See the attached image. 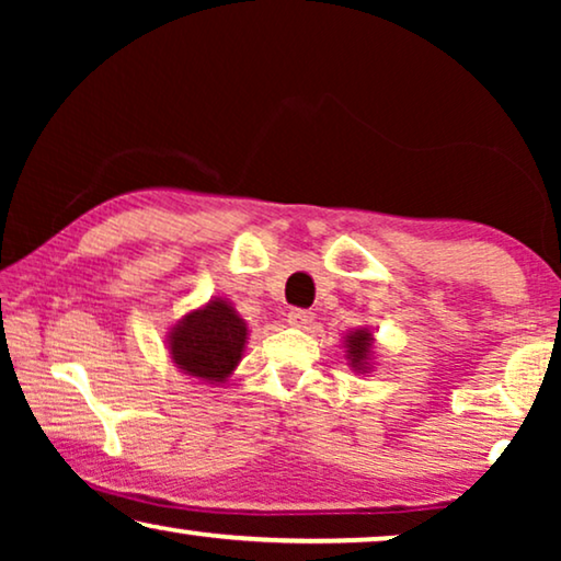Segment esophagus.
<instances>
[{"mask_svg":"<svg viewBox=\"0 0 561 561\" xmlns=\"http://www.w3.org/2000/svg\"><path fill=\"white\" fill-rule=\"evenodd\" d=\"M311 321H313V311H309V309H290L288 311V324L309 327Z\"/></svg>","mask_w":561,"mask_h":561,"instance_id":"obj_1","label":"esophagus"}]
</instances>
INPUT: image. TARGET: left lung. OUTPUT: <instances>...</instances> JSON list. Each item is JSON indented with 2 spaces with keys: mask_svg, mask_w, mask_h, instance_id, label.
Instances as JSON below:
<instances>
[{
  "mask_svg": "<svg viewBox=\"0 0 561 561\" xmlns=\"http://www.w3.org/2000/svg\"><path fill=\"white\" fill-rule=\"evenodd\" d=\"M370 342H373V334L367 332V329H359V332L350 334L347 336V352H350V363L355 367H363L367 355H370Z\"/></svg>",
  "mask_w": 561,
  "mask_h": 561,
  "instance_id": "1",
  "label": "left lung"
}]
</instances>
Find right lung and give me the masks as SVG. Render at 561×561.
<instances>
[{"instance_id":"add662e5","label":"right lung","mask_w":561,"mask_h":561,"mask_svg":"<svg viewBox=\"0 0 561 561\" xmlns=\"http://www.w3.org/2000/svg\"><path fill=\"white\" fill-rule=\"evenodd\" d=\"M248 327L221 298L188 313L171 334V355L181 370L196 378L225 380L240 363Z\"/></svg>"}]
</instances>
